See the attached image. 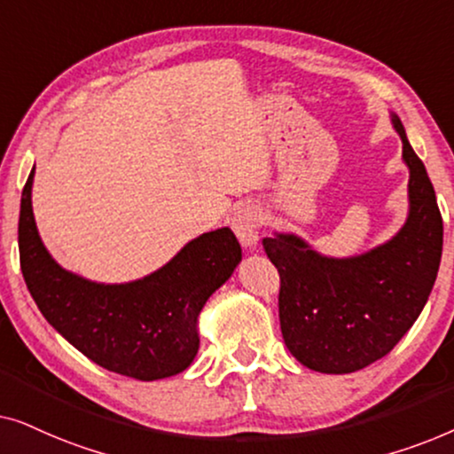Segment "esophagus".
<instances>
[{
  "mask_svg": "<svg viewBox=\"0 0 454 454\" xmlns=\"http://www.w3.org/2000/svg\"><path fill=\"white\" fill-rule=\"evenodd\" d=\"M260 223H262V216H260V210L252 204H244L233 213L231 227L238 239L241 241L244 247H256L258 244V233H260Z\"/></svg>",
  "mask_w": 454,
  "mask_h": 454,
  "instance_id": "1",
  "label": "esophagus"
}]
</instances>
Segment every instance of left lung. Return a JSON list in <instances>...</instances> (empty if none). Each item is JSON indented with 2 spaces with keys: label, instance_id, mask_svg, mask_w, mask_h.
Segmentation results:
<instances>
[{
  "label": "left lung",
  "instance_id": "8db88e82",
  "mask_svg": "<svg viewBox=\"0 0 454 454\" xmlns=\"http://www.w3.org/2000/svg\"><path fill=\"white\" fill-rule=\"evenodd\" d=\"M409 167V215L395 238L351 258L322 256L295 233L264 238L281 277L278 318L297 362L349 374L399 343L424 309L442 256V216L421 159L390 115Z\"/></svg>",
  "mask_w": 454,
  "mask_h": 454
}]
</instances>
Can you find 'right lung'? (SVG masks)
Here are the masks:
<instances>
[{
	"instance_id": "1",
	"label": "right lung",
	"mask_w": 454,
	"mask_h": 454,
	"mask_svg": "<svg viewBox=\"0 0 454 454\" xmlns=\"http://www.w3.org/2000/svg\"><path fill=\"white\" fill-rule=\"evenodd\" d=\"M27 179L18 250L27 287L45 320L90 362L136 380L176 376L194 362L204 303L241 262L229 227L192 239L165 266L120 285L95 283L61 269L43 246Z\"/></svg>"
}]
</instances>
